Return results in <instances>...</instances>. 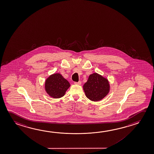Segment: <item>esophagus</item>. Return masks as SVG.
<instances>
[{
	"instance_id": "34e87169",
	"label": "esophagus",
	"mask_w": 154,
	"mask_h": 154,
	"mask_svg": "<svg viewBox=\"0 0 154 154\" xmlns=\"http://www.w3.org/2000/svg\"><path fill=\"white\" fill-rule=\"evenodd\" d=\"M81 83H81V81H79L78 82H74V84H77V85H81Z\"/></svg>"
}]
</instances>
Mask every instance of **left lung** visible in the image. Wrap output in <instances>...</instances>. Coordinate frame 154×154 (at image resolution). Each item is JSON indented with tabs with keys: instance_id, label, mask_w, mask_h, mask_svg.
<instances>
[{
	"instance_id": "1",
	"label": "left lung",
	"mask_w": 154,
	"mask_h": 154,
	"mask_svg": "<svg viewBox=\"0 0 154 154\" xmlns=\"http://www.w3.org/2000/svg\"><path fill=\"white\" fill-rule=\"evenodd\" d=\"M83 89L88 98L92 101H99L109 93V84L106 78L94 73L88 77V80L83 85Z\"/></svg>"
}]
</instances>
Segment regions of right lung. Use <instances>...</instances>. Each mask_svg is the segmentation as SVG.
I'll use <instances>...</instances> for the list:
<instances>
[{
    "mask_svg": "<svg viewBox=\"0 0 154 154\" xmlns=\"http://www.w3.org/2000/svg\"><path fill=\"white\" fill-rule=\"evenodd\" d=\"M68 81L60 73H54L45 81V90L47 93L54 98L63 97L70 87Z\"/></svg>",
    "mask_w": 154,
    "mask_h": 154,
    "instance_id": "add662e5",
    "label": "right lung"
}]
</instances>
